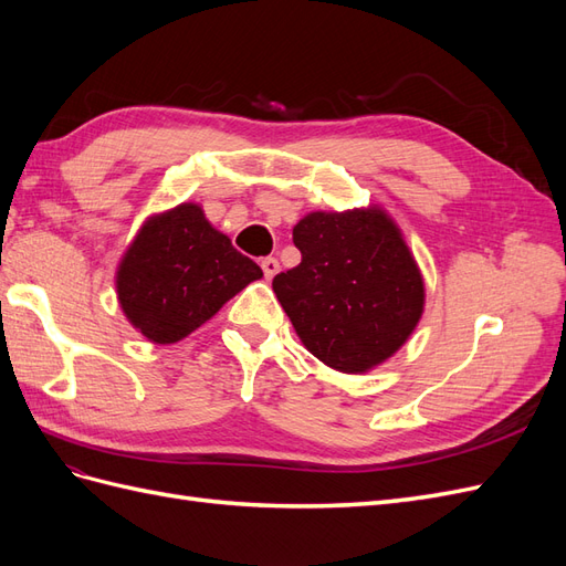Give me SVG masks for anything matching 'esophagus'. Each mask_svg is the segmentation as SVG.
<instances>
[{"label":"esophagus","instance_id":"34e87169","mask_svg":"<svg viewBox=\"0 0 566 566\" xmlns=\"http://www.w3.org/2000/svg\"><path fill=\"white\" fill-rule=\"evenodd\" d=\"M279 269H281V264H279L276 256H264V260H262V271H264L266 281H271L273 276H276Z\"/></svg>","mask_w":566,"mask_h":566}]
</instances>
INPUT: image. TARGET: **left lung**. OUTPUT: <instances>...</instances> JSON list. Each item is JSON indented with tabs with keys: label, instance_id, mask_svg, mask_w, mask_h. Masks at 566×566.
<instances>
[{
	"label": "left lung",
	"instance_id": "obj_1",
	"mask_svg": "<svg viewBox=\"0 0 566 566\" xmlns=\"http://www.w3.org/2000/svg\"><path fill=\"white\" fill-rule=\"evenodd\" d=\"M302 262L273 279L302 345L325 366L366 373L422 316L424 285L399 227L380 208L312 212L293 229Z\"/></svg>",
	"mask_w": 566,
	"mask_h": 566
}]
</instances>
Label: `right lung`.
Listing matches in <instances>:
<instances>
[{
    "label": "right lung",
    "instance_id": "1",
    "mask_svg": "<svg viewBox=\"0 0 566 566\" xmlns=\"http://www.w3.org/2000/svg\"><path fill=\"white\" fill-rule=\"evenodd\" d=\"M260 279L262 269L205 219L200 205L181 202L146 221L115 283L134 328L156 345H172Z\"/></svg>",
    "mask_w": 566,
    "mask_h": 566
}]
</instances>
